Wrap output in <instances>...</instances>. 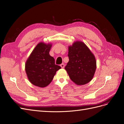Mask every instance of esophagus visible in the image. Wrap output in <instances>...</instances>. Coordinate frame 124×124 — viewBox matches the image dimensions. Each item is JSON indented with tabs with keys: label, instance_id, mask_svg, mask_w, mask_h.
<instances>
[{
	"label": "esophagus",
	"instance_id": "34e87169",
	"mask_svg": "<svg viewBox=\"0 0 124 124\" xmlns=\"http://www.w3.org/2000/svg\"><path fill=\"white\" fill-rule=\"evenodd\" d=\"M61 67H62V68H63L65 67V65L63 64V63H62V64L61 65Z\"/></svg>",
	"mask_w": 124,
	"mask_h": 124
}]
</instances>
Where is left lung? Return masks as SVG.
Returning <instances> with one entry per match:
<instances>
[{
    "label": "left lung",
    "mask_w": 124,
    "mask_h": 124,
    "mask_svg": "<svg viewBox=\"0 0 124 124\" xmlns=\"http://www.w3.org/2000/svg\"><path fill=\"white\" fill-rule=\"evenodd\" d=\"M69 62L65 67L70 79L77 85H84L93 78L96 69L95 56L82 42L69 47Z\"/></svg>",
    "instance_id": "obj_1"
}]
</instances>
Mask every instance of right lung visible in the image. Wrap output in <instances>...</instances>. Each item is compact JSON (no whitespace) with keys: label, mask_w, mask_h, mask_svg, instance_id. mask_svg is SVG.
Segmentation results:
<instances>
[{"label":"right lung","mask_w":124,"mask_h":124,"mask_svg":"<svg viewBox=\"0 0 124 124\" xmlns=\"http://www.w3.org/2000/svg\"><path fill=\"white\" fill-rule=\"evenodd\" d=\"M51 46L50 44L39 43L26 62L25 70L29 81L40 87L49 84L56 71L61 68L55 65L54 58L49 54Z\"/></svg>","instance_id":"obj_1"}]
</instances>
